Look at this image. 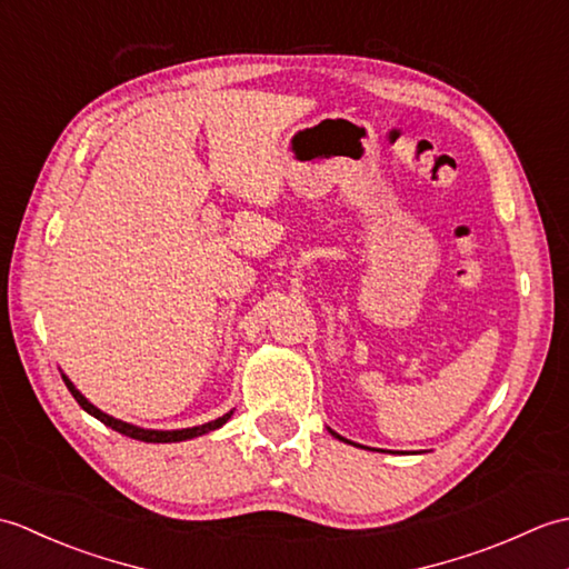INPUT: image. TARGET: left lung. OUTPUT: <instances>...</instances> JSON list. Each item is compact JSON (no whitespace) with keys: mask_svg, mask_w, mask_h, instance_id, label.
Here are the masks:
<instances>
[{"mask_svg":"<svg viewBox=\"0 0 569 569\" xmlns=\"http://www.w3.org/2000/svg\"><path fill=\"white\" fill-rule=\"evenodd\" d=\"M335 438H340V435H337V432H335ZM340 440H342V438H340Z\"/></svg>","mask_w":569,"mask_h":569,"instance_id":"8db88e82","label":"left lung"}]
</instances>
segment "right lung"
Here are the masks:
<instances>
[{
  "label": "right lung",
  "instance_id": "add662e5",
  "mask_svg": "<svg viewBox=\"0 0 569 569\" xmlns=\"http://www.w3.org/2000/svg\"><path fill=\"white\" fill-rule=\"evenodd\" d=\"M63 381H66L68 391H70L72 398H76V401L80 403L82 410H88L90 416H94L100 422H104L107 428H112V430H117V432L127 435V438H134V440H141V442H180V440L198 438V435H204V432H210V430H217L220 426H224V422L229 420V416H232V413H227V416L217 418V420H212V422H204V426H198V428H183V430H143V428H137V426H129V422H124V420H117V418H112V416L102 413L100 408H94V406L88 401V398H84V396L76 389V386H72V381H70L68 377H63Z\"/></svg>",
  "mask_w": 569,
  "mask_h": 569
}]
</instances>
